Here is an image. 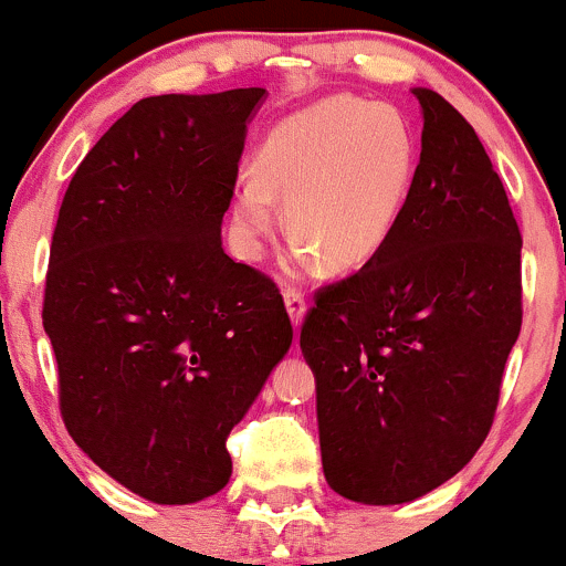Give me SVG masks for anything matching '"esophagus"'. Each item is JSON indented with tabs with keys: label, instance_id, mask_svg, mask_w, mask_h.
<instances>
[{
	"label": "esophagus",
	"instance_id": "obj_1",
	"mask_svg": "<svg viewBox=\"0 0 566 566\" xmlns=\"http://www.w3.org/2000/svg\"><path fill=\"white\" fill-rule=\"evenodd\" d=\"M283 300H285V311H289L291 322H294V327H300L302 318H305V294H302L300 289H285Z\"/></svg>",
	"mask_w": 566,
	"mask_h": 566
}]
</instances>
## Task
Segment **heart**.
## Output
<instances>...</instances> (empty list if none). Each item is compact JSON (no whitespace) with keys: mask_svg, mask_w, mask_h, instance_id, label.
<instances>
[{"mask_svg":"<svg viewBox=\"0 0 566 566\" xmlns=\"http://www.w3.org/2000/svg\"><path fill=\"white\" fill-rule=\"evenodd\" d=\"M418 145L410 123L388 104L333 95L266 132L233 189V220L248 253L272 231L277 200L300 253H316L333 272L360 270L401 220Z\"/></svg>","mask_w":566,"mask_h":566,"instance_id":"b5f03b06","label":"heart"}]
</instances>
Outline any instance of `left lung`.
Listing matches in <instances>:
<instances>
[{"instance_id":"obj_1","label":"left lung","mask_w":566,"mask_h":566,"mask_svg":"<svg viewBox=\"0 0 566 566\" xmlns=\"http://www.w3.org/2000/svg\"><path fill=\"white\" fill-rule=\"evenodd\" d=\"M394 237L316 291L300 346L316 374L324 479L390 506L457 475L495 418L523 324L517 220L473 126L434 91Z\"/></svg>"}]
</instances>
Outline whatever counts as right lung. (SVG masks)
<instances>
[{
	"label": "right lung",
	"mask_w": 566,
	"mask_h": 566,
	"mask_svg": "<svg viewBox=\"0 0 566 566\" xmlns=\"http://www.w3.org/2000/svg\"><path fill=\"white\" fill-rule=\"evenodd\" d=\"M264 87L137 101L82 159L49 253L43 327L74 443L137 495L195 503L289 352L272 277L222 250Z\"/></svg>",
	"instance_id": "1"
}]
</instances>
